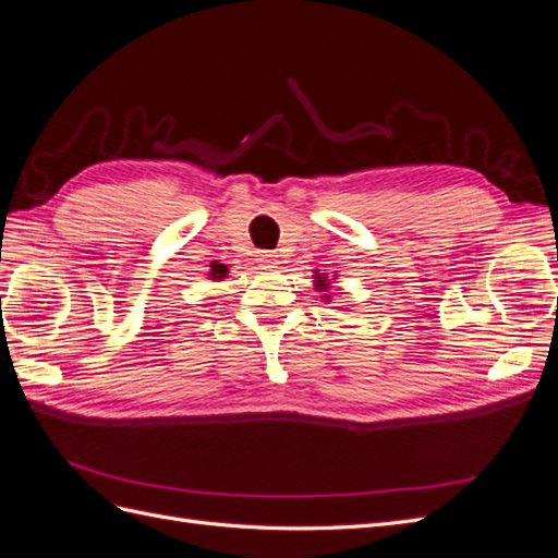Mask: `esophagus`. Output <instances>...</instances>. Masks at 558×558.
Wrapping results in <instances>:
<instances>
[{"label":"esophagus","mask_w":558,"mask_h":558,"mask_svg":"<svg viewBox=\"0 0 558 558\" xmlns=\"http://www.w3.org/2000/svg\"><path fill=\"white\" fill-rule=\"evenodd\" d=\"M258 263H260L265 269H272V267H277V256H275V253H260Z\"/></svg>","instance_id":"esophagus-1"}]
</instances>
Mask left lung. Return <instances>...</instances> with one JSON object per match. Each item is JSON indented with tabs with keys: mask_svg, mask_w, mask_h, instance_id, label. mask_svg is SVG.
<instances>
[{
	"mask_svg": "<svg viewBox=\"0 0 558 558\" xmlns=\"http://www.w3.org/2000/svg\"><path fill=\"white\" fill-rule=\"evenodd\" d=\"M326 277H316V286H318V289H326Z\"/></svg>",
	"mask_w": 558,
	"mask_h": 558,
	"instance_id": "obj_1",
	"label": "left lung"
}]
</instances>
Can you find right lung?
Masks as SVG:
<instances>
[{
    "label": "right lung",
    "instance_id": "1",
    "mask_svg": "<svg viewBox=\"0 0 558 558\" xmlns=\"http://www.w3.org/2000/svg\"><path fill=\"white\" fill-rule=\"evenodd\" d=\"M209 275H211V279H216V281H218V279H223V277L228 275V267H226V265H221V263H214Z\"/></svg>",
    "mask_w": 558,
    "mask_h": 558
}]
</instances>
